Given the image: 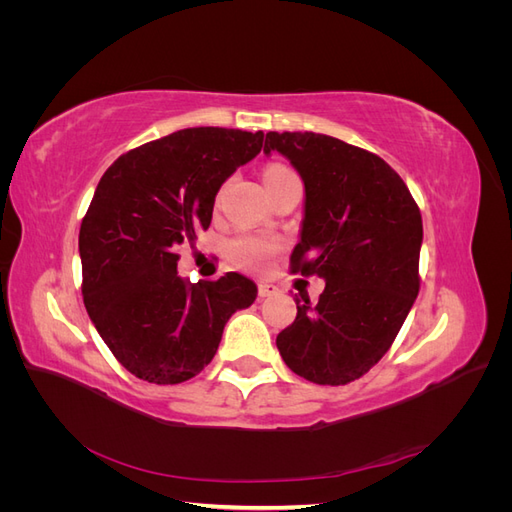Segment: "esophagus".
Segmentation results:
<instances>
[{
    "instance_id": "obj_1",
    "label": "esophagus",
    "mask_w": 512,
    "mask_h": 512,
    "mask_svg": "<svg viewBox=\"0 0 512 512\" xmlns=\"http://www.w3.org/2000/svg\"><path fill=\"white\" fill-rule=\"evenodd\" d=\"M277 292H280V290H277V286H273V284H267V282L258 284V297H260V299L273 297V294H277Z\"/></svg>"
}]
</instances>
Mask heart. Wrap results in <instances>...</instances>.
Segmentation results:
<instances>
[{
	"mask_svg": "<svg viewBox=\"0 0 512 512\" xmlns=\"http://www.w3.org/2000/svg\"><path fill=\"white\" fill-rule=\"evenodd\" d=\"M286 166L282 164H271L265 168L262 173V179H271L280 173H286ZM275 252V243L258 239V237H239L228 245V256L232 258V262H237L239 267L243 269H262L267 265V260L271 258V254Z\"/></svg>",
	"mask_w": 512,
	"mask_h": 512,
	"instance_id": "1",
	"label": "heart"
}]
</instances>
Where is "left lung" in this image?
<instances>
[{"label": "left lung", "instance_id": "left-lung-1", "mask_svg": "<svg viewBox=\"0 0 512 512\" xmlns=\"http://www.w3.org/2000/svg\"><path fill=\"white\" fill-rule=\"evenodd\" d=\"M271 151L288 158L305 183L290 269L327 282L316 305L294 294L297 318L275 344L297 376L348 384L391 348L416 299L421 211L389 164L339 138L269 132Z\"/></svg>", "mask_w": 512, "mask_h": 512}]
</instances>
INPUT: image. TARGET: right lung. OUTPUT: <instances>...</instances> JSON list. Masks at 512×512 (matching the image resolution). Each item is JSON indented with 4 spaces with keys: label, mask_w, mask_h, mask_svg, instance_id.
<instances>
[{
    "label": "right lung",
    "mask_w": 512,
    "mask_h": 512,
    "mask_svg": "<svg viewBox=\"0 0 512 512\" xmlns=\"http://www.w3.org/2000/svg\"><path fill=\"white\" fill-rule=\"evenodd\" d=\"M262 132L185 128L123 153L102 175L79 232L83 301L104 344L136 378L179 384L218 352L256 284L239 273L190 284L179 245L207 230L215 194L262 149Z\"/></svg>",
    "instance_id": "obj_1"
}]
</instances>
